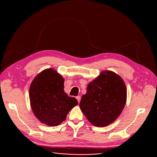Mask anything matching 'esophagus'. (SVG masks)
<instances>
[{"instance_id": "1", "label": "esophagus", "mask_w": 157, "mask_h": 157, "mask_svg": "<svg viewBox=\"0 0 157 157\" xmlns=\"http://www.w3.org/2000/svg\"><path fill=\"white\" fill-rule=\"evenodd\" d=\"M76 98H77V100H78V102H80V100H81V97H80V96H77Z\"/></svg>"}]
</instances>
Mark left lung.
I'll return each mask as SVG.
<instances>
[{"label": "left lung", "mask_w": 157, "mask_h": 157, "mask_svg": "<svg viewBox=\"0 0 157 157\" xmlns=\"http://www.w3.org/2000/svg\"><path fill=\"white\" fill-rule=\"evenodd\" d=\"M126 101L127 89L123 79L113 71H102L89 82L79 108L93 125L105 127L118 118Z\"/></svg>", "instance_id": "1"}]
</instances>
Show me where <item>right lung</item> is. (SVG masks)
<instances>
[{
	"mask_svg": "<svg viewBox=\"0 0 157 157\" xmlns=\"http://www.w3.org/2000/svg\"><path fill=\"white\" fill-rule=\"evenodd\" d=\"M64 79L57 71L47 68L37 74L29 90L30 106L37 119L48 126H57L78 100L64 92Z\"/></svg>",
	"mask_w": 157,
	"mask_h": 157,
	"instance_id": "add662e5",
	"label": "right lung"
}]
</instances>
